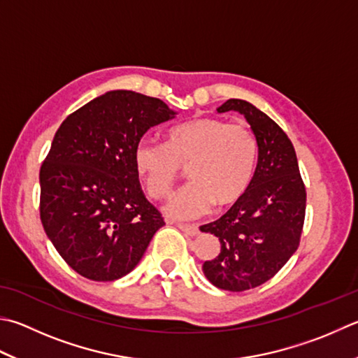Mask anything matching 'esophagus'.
I'll list each match as a JSON object with an SVG mask.
<instances>
[{
	"label": "esophagus",
	"mask_w": 358,
	"mask_h": 358,
	"mask_svg": "<svg viewBox=\"0 0 358 358\" xmlns=\"http://www.w3.org/2000/svg\"><path fill=\"white\" fill-rule=\"evenodd\" d=\"M182 232H185L187 235H190V237H196V235L199 234V227L194 226V224H182V222H179V224H176Z\"/></svg>",
	"instance_id": "1"
}]
</instances>
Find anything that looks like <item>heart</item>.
Listing matches in <instances>:
<instances>
[{
    "label": "heart",
    "instance_id": "heart-1",
    "mask_svg": "<svg viewBox=\"0 0 358 358\" xmlns=\"http://www.w3.org/2000/svg\"><path fill=\"white\" fill-rule=\"evenodd\" d=\"M259 160V143L245 124L201 117L168 129L166 143L141 140L134 165L152 199L165 198L187 166L190 182L173 193L164 212L192 220L238 202L248 192Z\"/></svg>",
    "mask_w": 358,
    "mask_h": 358
}]
</instances>
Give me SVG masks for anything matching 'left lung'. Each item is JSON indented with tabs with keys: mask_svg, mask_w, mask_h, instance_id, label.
<instances>
[{
	"mask_svg": "<svg viewBox=\"0 0 358 358\" xmlns=\"http://www.w3.org/2000/svg\"><path fill=\"white\" fill-rule=\"evenodd\" d=\"M245 115L259 143L248 192L222 217L201 226L218 237L221 251L202 265L215 287L245 292L274 278L299 246L306 218V185L294 146L266 113L243 99H227L218 112Z\"/></svg>",
	"mask_w": 358,
	"mask_h": 358,
	"instance_id": "8db88e82",
	"label": "left lung"
}]
</instances>
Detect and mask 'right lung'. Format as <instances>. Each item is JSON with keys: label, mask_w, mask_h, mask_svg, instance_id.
<instances>
[{"label": "right lung", "mask_w": 358, "mask_h": 358, "mask_svg": "<svg viewBox=\"0 0 358 358\" xmlns=\"http://www.w3.org/2000/svg\"><path fill=\"white\" fill-rule=\"evenodd\" d=\"M173 117L162 99L113 90L60 124L40 168V220L78 274L123 278L165 224L141 192L134 150L150 127Z\"/></svg>", "instance_id": "obj_1"}]
</instances>
